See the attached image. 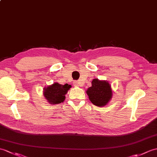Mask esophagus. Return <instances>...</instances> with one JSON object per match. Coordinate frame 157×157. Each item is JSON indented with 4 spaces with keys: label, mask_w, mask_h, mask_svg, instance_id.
I'll return each mask as SVG.
<instances>
[{
    "label": "esophagus",
    "mask_w": 157,
    "mask_h": 157,
    "mask_svg": "<svg viewBox=\"0 0 157 157\" xmlns=\"http://www.w3.org/2000/svg\"><path fill=\"white\" fill-rule=\"evenodd\" d=\"M74 84L75 86H80L79 82H77V81L74 82Z\"/></svg>",
    "instance_id": "1"
}]
</instances>
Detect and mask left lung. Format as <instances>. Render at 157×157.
I'll use <instances>...</instances> for the list:
<instances>
[{"label": "left lung", "mask_w": 157, "mask_h": 157, "mask_svg": "<svg viewBox=\"0 0 157 157\" xmlns=\"http://www.w3.org/2000/svg\"><path fill=\"white\" fill-rule=\"evenodd\" d=\"M86 93L91 102L97 106L106 105L112 95L111 86L109 83L98 79L92 80V86L87 89Z\"/></svg>", "instance_id": "8db88e82"}]
</instances>
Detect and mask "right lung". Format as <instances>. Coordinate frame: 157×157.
I'll return each mask as SVG.
<instances>
[{
  "label": "right lung",
  "instance_id": "add662e5",
  "mask_svg": "<svg viewBox=\"0 0 157 157\" xmlns=\"http://www.w3.org/2000/svg\"><path fill=\"white\" fill-rule=\"evenodd\" d=\"M71 87V85L65 83L61 85L58 83H54L53 85L49 86L45 88L43 94L46 100L52 104H57L63 102L69 89Z\"/></svg>",
  "mask_w": 157,
  "mask_h": 157
}]
</instances>
